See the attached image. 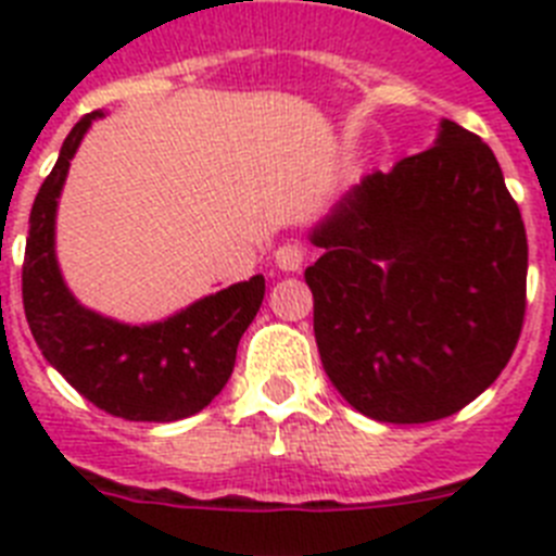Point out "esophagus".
Listing matches in <instances>:
<instances>
[{
    "label": "esophagus",
    "instance_id": "obj_1",
    "mask_svg": "<svg viewBox=\"0 0 556 556\" xmlns=\"http://www.w3.org/2000/svg\"><path fill=\"white\" fill-rule=\"evenodd\" d=\"M303 262H306V250L301 244L287 242L275 250V267L283 269V273H298L303 267Z\"/></svg>",
    "mask_w": 556,
    "mask_h": 556
}]
</instances>
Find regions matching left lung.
<instances>
[{
    "label": "left lung",
    "mask_w": 556,
    "mask_h": 556,
    "mask_svg": "<svg viewBox=\"0 0 556 556\" xmlns=\"http://www.w3.org/2000/svg\"><path fill=\"white\" fill-rule=\"evenodd\" d=\"M312 242L314 337L356 412L429 424L507 367L527 314V228L476 132L440 122L434 147L351 186Z\"/></svg>",
    "instance_id": "1"
}]
</instances>
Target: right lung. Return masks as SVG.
Listing matches in <instances>:
<instances>
[{"label":"right lung","mask_w":556,"mask_h":556,"mask_svg":"<svg viewBox=\"0 0 556 556\" xmlns=\"http://www.w3.org/2000/svg\"><path fill=\"white\" fill-rule=\"evenodd\" d=\"M102 111L86 113L66 136L29 211L22 298L43 358L83 397L125 420L172 424L214 401L233 372L239 339L264 301V275L230 283L166 320L130 326L83 306L55 255L58 198L83 136Z\"/></svg>","instance_id":"1"}]
</instances>
